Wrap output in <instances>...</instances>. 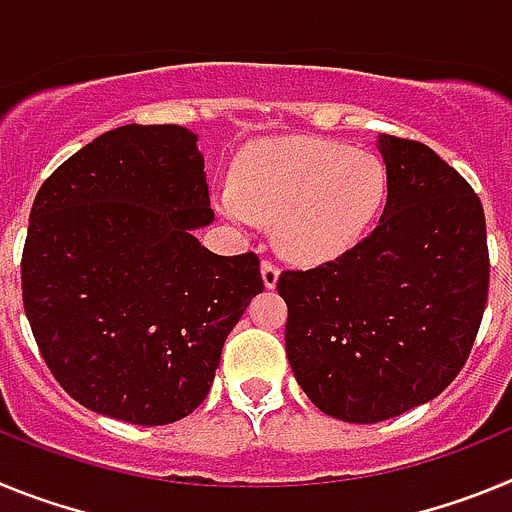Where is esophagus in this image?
<instances>
[{
  "instance_id": "1",
  "label": "esophagus",
  "mask_w": 512,
  "mask_h": 512,
  "mask_svg": "<svg viewBox=\"0 0 512 512\" xmlns=\"http://www.w3.org/2000/svg\"><path fill=\"white\" fill-rule=\"evenodd\" d=\"M261 277H264V284L269 289L277 287V279H279V266L274 264V261L264 259L261 261Z\"/></svg>"
}]
</instances>
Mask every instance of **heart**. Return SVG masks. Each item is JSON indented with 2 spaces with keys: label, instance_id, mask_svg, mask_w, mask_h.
<instances>
[{
  "label": "heart",
  "instance_id": "heart-1",
  "mask_svg": "<svg viewBox=\"0 0 512 512\" xmlns=\"http://www.w3.org/2000/svg\"><path fill=\"white\" fill-rule=\"evenodd\" d=\"M390 192L377 153L323 138H279L253 146L215 202L235 228L277 220V246L287 259H336L372 230Z\"/></svg>",
  "mask_w": 512,
  "mask_h": 512
}]
</instances>
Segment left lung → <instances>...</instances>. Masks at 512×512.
I'll use <instances>...</instances> for the list:
<instances>
[{
  "instance_id": "8db88e82",
  "label": "left lung",
  "mask_w": 512,
  "mask_h": 512,
  "mask_svg": "<svg viewBox=\"0 0 512 512\" xmlns=\"http://www.w3.org/2000/svg\"><path fill=\"white\" fill-rule=\"evenodd\" d=\"M387 207L364 241L277 279L287 356L315 408L379 423L441 395L467 364L490 289L482 202L418 140L379 135Z\"/></svg>"
}]
</instances>
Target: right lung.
I'll use <instances>...</instances> for the list:
<instances>
[{
	"mask_svg": "<svg viewBox=\"0 0 512 512\" xmlns=\"http://www.w3.org/2000/svg\"><path fill=\"white\" fill-rule=\"evenodd\" d=\"M197 135L122 125L40 187L22 248V302L45 364L84 408L135 425L207 397L223 343L264 289L256 253L217 256Z\"/></svg>",
	"mask_w": 512,
	"mask_h": 512,
	"instance_id": "1",
	"label": "right lung"
}]
</instances>
